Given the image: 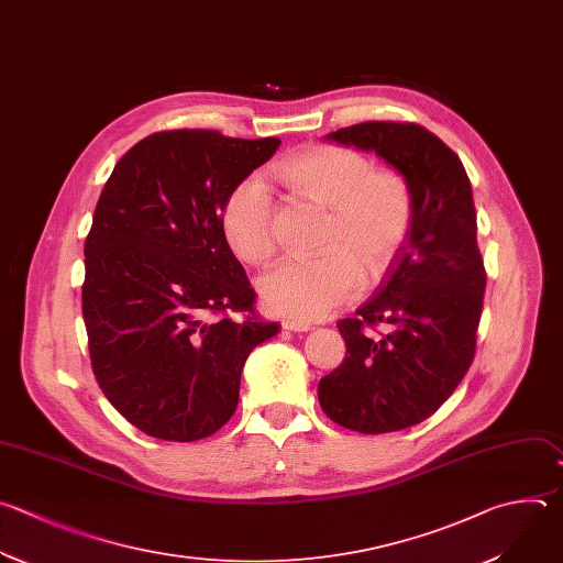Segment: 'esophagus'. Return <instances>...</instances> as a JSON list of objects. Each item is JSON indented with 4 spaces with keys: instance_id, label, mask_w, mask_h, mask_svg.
<instances>
[{
    "instance_id": "34e87169",
    "label": "esophagus",
    "mask_w": 563,
    "mask_h": 563,
    "mask_svg": "<svg viewBox=\"0 0 563 563\" xmlns=\"http://www.w3.org/2000/svg\"><path fill=\"white\" fill-rule=\"evenodd\" d=\"M283 329L285 331H309L311 327L307 322H296V320H283Z\"/></svg>"
}]
</instances>
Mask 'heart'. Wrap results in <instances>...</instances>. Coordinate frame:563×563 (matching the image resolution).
<instances>
[{
	"instance_id": "heart-1",
	"label": "heart",
	"mask_w": 563,
	"mask_h": 563,
	"mask_svg": "<svg viewBox=\"0 0 563 563\" xmlns=\"http://www.w3.org/2000/svg\"><path fill=\"white\" fill-rule=\"evenodd\" d=\"M298 192L329 208L318 256H287L258 280V294L276 316L313 322L331 316L362 289L357 261L383 269L405 243L413 201L407 183L387 169H371L355 150L311 145L280 165ZM274 199L263 174L239 180L221 210V230L232 252L263 263L274 252Z\"/></svg>"
}]
</instances>
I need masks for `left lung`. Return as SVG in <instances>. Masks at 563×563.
I'll list each match as a JSON object with an SVG mask.
<instances>
[{"instance_id": "obj_1", "label": "left lung", "mask_w": 563, "mask_h": 563, "mask_svg": "<svg viewBox=\"0 0 563 563\" xmlns=\"http://www.w3.org/2000/svg\"><path fill=\"white\" fill-rule=\"evenodd\" d=\"M327 141L373 152L407 183L411 230L373 296L338 322L344 362L318 385L322 411L357 433H391L433 416L475 355L486 274L471 180L457 154L416 123L366 121ZM385 323L373 336L364 325Z\"/></svg>"}]
</instances>
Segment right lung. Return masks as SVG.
<instances>
[{"mask_svg":"<svg viewBox=\"0 0 563 563\" xmlns=\"http://www.w3.org/2000/svg\"><path fill=\"white\" fill-rule=\"evenodd\" d=\"M278 145L156 132L121 156L99 197L81 289L92 371L150 438L217 433L236 411L247 355L278 333V322L225 316L252 311L256 294L221 230L232 187Z\"/></svg>","mask_w":563,"mask_h":563,"instance_id":"obj_1","label":"right lung"}]
</instances>
